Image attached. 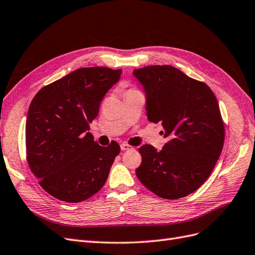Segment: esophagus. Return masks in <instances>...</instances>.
I'll return each mask as SVG.
<instances>
[{"mask_svg": "<svg viewBox=\"0 0 255 255\" xmlns=\"http://www.w3.org/2000/svg\"><path fill=\"white\" fill-rule=\"evenodd\" d=\"M133 147L131 146V145H129V144H127V143H123L122 145H121V149L122 150H130V149H132Z\"/></svg>", "mask_w": 255, "mask_h": 255, "instance_id": "esophagus-1", "label": "esophagus"}]
</instances>
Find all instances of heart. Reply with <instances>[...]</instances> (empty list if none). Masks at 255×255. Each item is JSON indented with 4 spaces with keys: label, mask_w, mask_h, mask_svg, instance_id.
Instances as JSON below:
<instances>
[{
    "label": "heart",
    "mask_w": 255,
    "mask_h": 255,
    "mask_svg": "<svg viewBox=\"0 0 255 255\" xmlns=\"http://www.w3.org/2000/svg\"><path fill=\"white\" fill-rule=\"evenodd\" d=\"M132 90H134V89H129V90H128V91H132Z\"/></svg>",
    "instance_id": "obj_1"
}]
</instances>
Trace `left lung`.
I'll list each match as a JSON object with an SVG mask.
<instances>
[{
	"mask_svg": "<svg viewBox=\"0 0 255 255\" xmlns=\"http://www.w3.org/2000/svg\"><path fill=\"white\" fill-rule=\"evenodd\" d=\"M146 92L148 121L160 122L167 142L161 151L138 148L135 174L142 184L164 199L194 193L214 169L225 142V123L211 88L171 65L134 70Z\"/></svg>",
	"mask_w": 255,
	"mask_h": 255,
	"instance_id": "left-lung-1",
	"label": "left lung"
}]
</instances>
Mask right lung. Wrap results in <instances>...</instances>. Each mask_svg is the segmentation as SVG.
Returning a JSON list of instances; mask_svg holds the SVG:
<instances>
[{"label":"right lung","mask_w":255,"mask_h":255,"mask_svg":"<svg viewBox=\"0 0 255 255\" xmlns=\"http://www.w3.org/2000/svg\"><path fill=\"white\" fill-rule=\"evenodd\" d=\"M122 70L81 68L40 89L27 112L28 166L40 186L54 198L77 203L107 181L121 147L98 145L88 132L108 90Z\"/></svg>","instance_id":"add662e5"}]
</instances>
